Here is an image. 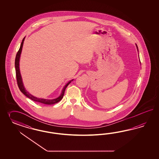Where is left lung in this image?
Segmentation results:
<instances>
[{
  "label": "left lung",
  "mask_w": 159,
  "mask_h": 159,
  "mask_svg": "<svg viewBox=\"0 0 159 159\" xmlns=\"http://www.w3.org/2000/svg\"><path fill=\"white\" fill-rule=\"evenodd\" d=\"M136 47H137V49H138V46H137V45H136Z\"/></svg>",
  "instance_id": "8db88e82"
}]
</instances>
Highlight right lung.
Instances as JSON below:
<instances>
[{
	"instance_id": "1",
	"label": "right lung",
	"mask_w": 159,
	"mask_h": 159,
	"mask_svg": "<svg viewBox=\"0 0 159 159\" xmlns=\"http://www.w3.org/2000/svg\"><path fill=\"white\" fill-rule=\"evenodd\" d=\"M24 39H23L22 42L20 45V47L19 50L18 51L17 53L16 54V59H15V68H16V79H17V85L19 86L20 90L22 92L24 95L26 97H27L29 98H30L31 100H33L36 102H39L40 103L42 104H48V105H51V104H54L55 103H57L59 101H61L65 93V91L66 88L67 87V86L70 83V82L72 81L73 80H70V82H68L67 84L64 86L62 90V93L61 94V95L58 97V98H55V99H52V100H48V99H44V98H37L36 97H34L31 95V94H30L29 92H27L25 87L24 86V84L23 83V81H22V78H21V76L20 74V71L19 67V62H20V55L21 53V51H22V48H23V43H24Z\"/></svg>"
}]
</instances>
